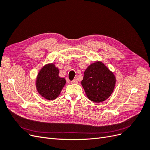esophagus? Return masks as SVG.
<instances>
[{"mask_svg": "<svg viewBox=\"0 0 150 150\" xmlns=\"http://www.w3.org/2000/svg\"><path fill=\"white\" fill-rule=\"evenodd\" d=\"M71 84H78V81L77 79H73L71 81Z\"/></svg>", "mask_w": 150, "mask_h": 150, "instance_id": "obj_1", "label": "esophagus"}]
</instances>
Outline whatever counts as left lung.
Instances as JSON below:
<instances>
[{
	"label": "left lung",
	"instance_id": "left-lung-1",
	"mask_svg": "<svg viewBox=\"0 0 150 150\" xmlns=\"http://www.w3.org/2000/svg\"><path fill=\"white\" fill-rule=\"evenodd\" d=\"M116 84L114 74L101 61L89 65L84 71L81 84L89 100L105 101L113 92Z\"/></svg>",
	"mask_w": 150,
	"mask_h": 150
}]
</instances>
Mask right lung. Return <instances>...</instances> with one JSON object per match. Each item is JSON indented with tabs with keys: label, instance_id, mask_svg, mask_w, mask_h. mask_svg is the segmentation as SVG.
I'll return each mask as SVG.
<instances>
[{
	"label": "right lung",
	"instance_id": "right-lung-1",
	"mask_svg": "<svg viewBox=\"0 0 150 150\" xmlns=\"http://www.w3.org/2000/svg\"><path fill=\"white\" fill-rule=\"evenodd\" d=\"M58 68L53 63L46 64L39 72L36 89L39 94L48 100L57 98L66 84V79L59 76Z\"/></svg>",
	"mask_w": 150,
	"mask_h": 150
}]
</instances>
